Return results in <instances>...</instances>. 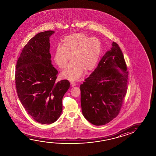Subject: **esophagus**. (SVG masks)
<instances>
[{
  "label": "esophagus",
  "instance_id": "esophagus-1",
  "mask_svg": "<svg viewBox=\"0 0 156 156\" xmlns=\"http://www.w3.org/2000/svg\"><path fill=\"white\" fill-rule=\"evenodd\" d=\"M71 86L72 87H75L76 85V83L74 82H71Z\"/></svg>",
  "mask_w": 156,
  "mask_h": 156
}]
</instances>
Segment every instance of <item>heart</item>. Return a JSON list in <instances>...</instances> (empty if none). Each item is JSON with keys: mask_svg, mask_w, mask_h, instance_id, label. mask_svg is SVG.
Here are the masks:
<instances>
[{"mask_svg": "<svg viewBox=\"0 0 156 156\" xmlns=\"http://www.w3.org/2000/svg\"><path fill=\"white\" fill-rule=\"evenodd\" d=\"M102 49L98 38L90 37L84 33L70 34L63 40L62 45H58L54 53V60L58 66L63 69L71 56V62L62 72L64 78L78 80L84 71H91L97 65Z\"/></svg>", "mask_w": 156, "mask_h": 156, "instance_id": "heart-1", "label": "heart"}]
</instances>
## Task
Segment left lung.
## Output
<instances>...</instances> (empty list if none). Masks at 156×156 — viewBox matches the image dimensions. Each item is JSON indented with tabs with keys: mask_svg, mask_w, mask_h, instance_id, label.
I'll return each mask as SVG.
<instances>
[{
	"mask_svg": "<svg viewBox=\"0 0 156 156\" xmlns=\"http://www.w3.org/2000/svg\"><path fill=\"white\" fill-rule=\"evenodd\" d=\"M112 46L80 85L83 115L94 125H104L116 118L127 92L128 72L122 52L114 42Z\"/></svg>",
	"mask_w": 156,
	"mask_h": 156,
	"instance_id": "obj_1",
	"label": "left lung"
}]
</instances>
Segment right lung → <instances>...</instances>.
<instances>
[{
	"label": "right lung",
	"mask_w": 156,
	"mask_h": 156,
	"mask_svg": "<svg viewBox=\"0 0 156 156\" xmlns=\"http://www.w3.org/2000/svg\"><path fill=\"white\" fill-rule=\"evenodd\" d=\"M49 30L36 34L24 46L16 64V87L22 105L36 122L48 125L62 114V100L70 87L56 82L58 72L51 64Z\"/></svg>",
	"instance_id": "obj_1"
}]
</instances>
